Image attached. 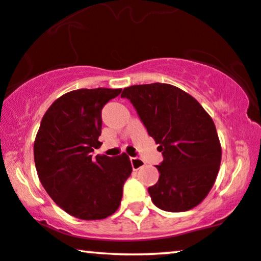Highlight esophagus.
Returning a JSON list of instances; mask_svg holds the SVG:
<instances>
[{"instance_id": "obj_1", "label": "esophagus", "mask_w": 261, "mask_h": 261, "mask_svg": "<svg viewBox=\"0 0 261 261\" xmlns=\"http://www.w3.org/2000/svg\"><path fill=\"white\" fill-rule=\"evenodd\" d=\"M130 163H132V167H133V170H139L145 165V163L142 162L140 158H130Z\"/></svg>"}]
</instances>
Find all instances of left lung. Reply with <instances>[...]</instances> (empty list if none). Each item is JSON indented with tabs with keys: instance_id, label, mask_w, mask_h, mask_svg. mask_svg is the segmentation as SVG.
<instances>
[{
	"instance_id": "obj_1",
	"label": "left lung",
	"mask_w": 261,
	"mask_h": 261,
	"mask_svg": "<svg viewBox=\"0 0 261 261\" xmlns=\"http://www.w3.org/2000/svg\"><path fill=\"white\" fill-rule=\"evenodd\" d=\"M164 160L159 179L148 188L152 202L171 213L187 212L206 197L221 164L216 127L203 107L181 89L152 83L124 88Z\"/></svg>"
}]
</instances>
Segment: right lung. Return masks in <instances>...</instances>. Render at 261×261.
<instances>
[{"mask_svg":"<svg viewBox=\"0 0 261 261\" xmlns=\"http://www.w3.org/2000/svg\"><path fill=\"white\" fill-rule=\"evenodd\" d=\"M122 89H78L57 98L42 117L34 141V163L53 201L81 220H102L119 209L132 173L126 153L96 155L101 112Z\"/></svg>","mask_w":261,"mask_h":261,"instance_id":"add662e5","label":"right lung"}]
</instances>
